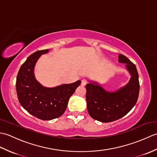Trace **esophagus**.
<instances>
[{"label": "esophagus", "instance_id": "esophagus-1", "mask_svg": "<svg viewBox=\"0 0 157 157\" xmlns=\"http://www.w3.org/2000/svg\"><path fill=\"white\" fill-rule=\"evenodd\" d=\"M86 84H87V81H86V79H83L82 80V82H81V85L83 86H84L86 85Z\"/></svg>", "mask_w": 157, "mask_h": 157}]
</instances>
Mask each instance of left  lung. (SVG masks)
Listing matches in <instances>:
<instances>
[{"label":"left lung","mask_w":157,"mask_h":157,"mask_svg":"<svg viewBox=\"0 0 157 157\" xmlns=\"http://www.w3.org/2000/svg\"><path fill=\"white\" fill-rule=\"evenodd\" d=\"M119 62L125 63L131 78L125 86L116 91H106L98 82L89 81L86 86L87 109L91 117L108 123L123 117L131 111L138 101L140 84L136 65L121 54Z\"/></svg>","instance_id":"1"}]
</instances>
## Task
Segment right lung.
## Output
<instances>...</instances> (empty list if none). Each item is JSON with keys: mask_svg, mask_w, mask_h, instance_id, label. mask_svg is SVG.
<instances>
[{"mask_svg": "<svg viewBox=\"0 0 157 157\" xmlns=\"http://www.w3.org/2000/svg\"><path fill=\"white\" fill-rule=\"evenodd\" d=\"M49 50L33 53L21 66L17 76L16 91L20 104L33 116L42 120L59 117L65 111L69 98L80 85L78 80L72 84L53 88L43 86L36 80L34 67L42 55Z\"/></svg>", "mask_w": 157, "mask_h": 157, "instance_id": "obj_1", "label": "right lung"}]
</instances>
